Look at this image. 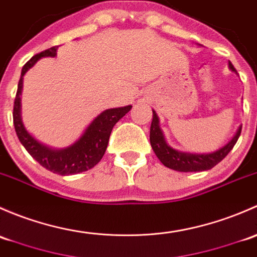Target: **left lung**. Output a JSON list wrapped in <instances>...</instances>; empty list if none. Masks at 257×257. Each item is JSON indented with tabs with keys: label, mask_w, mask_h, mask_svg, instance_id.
Wrapping results in <instances>:
<instances>
[{
	"label": "left lung",
	"mask_w": 257,
	"mask_h": 257,
	"mask_svg": "<svg viewBox=\"0 0 257 257\" xmlns=\"http://www.w3.org/2000/svg\"><path fill=\"white\" fill-rule=\"evenodd\" d=\"M229 67L231 70L236 71L231 63H229ZM240 134H241V126L237 130L236 135L230 140L229 144H226L225 146L221 147L216 152L209 153V155H193V153L179 152V151L173 150L166 144L162 131L158 126V117L153 111L152 122H151L150 128V141L156 156L166 167L179 172H199L208 171V169L218 165L220 161H223L227 153L235 146Z\"/></svg>",
	"instance_id": "1"
}]
</instances>
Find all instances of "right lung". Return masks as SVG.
<instances>
[{
    "mask_svg": "<svg viewBox=\"0 0 257 257\" xmlns=\"http://www.w3.org/2000/svg\"><path fill=\"white\" fill-rule=\"evenodd\" d=\"M58 47L43 50L34 57H32L22 68L21 79L18 81L17 92H16L15 104H13V125H15L16 134L20 139L21 144L25 146L28 153L39 163L53 173L60 176H69L80 172H85L92 168L100 162L106 151L107 144L112 127L121 117L126 115L131 110V105L117 109L105 110L100 113L91 123L83 136L70 147L64 150H52V148L39 144L33 139L26 128L23 127L21 121L20 106H21V91H22V78L26 71L33 67L34 63L42 57H54Z\"/></svg>",
    "mask_w": 257,
    "mask_h": 257,
    "instance_id": "1",
    "label": "right lung"
}]
</instances>
